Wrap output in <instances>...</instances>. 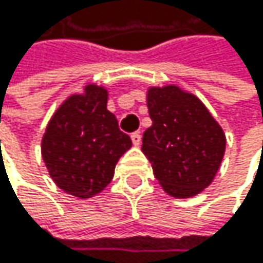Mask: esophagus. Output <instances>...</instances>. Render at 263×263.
I'll use <instances>...</instances> for the list:
<instances>
[{
  "mask_svg": "<svg viewBox=\"0 0 263 263\" xmlns=\"http://www.w3.org/2000/svg\"><path fill=\"white\" fill-rule=\"evenodd\" d=\"M130 140H133V145L134 146H139L140 142H142V137H140L139 133H134V134H130Z\"/></svg>",
  "mask_w": 263,
  "mask_h": 263,
  "instance_id": "obj_1",
  "label": "esophagus"
}]
</instances>
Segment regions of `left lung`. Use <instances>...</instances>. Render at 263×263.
<instances>
[{
  "mask_svg": "<svg viewBox=\"0 0 263 263\" xmlns=\"http://www.w3.org/2000/svg\"><path fill=\"white\" fill-rule=\"evenodd\" d=\"M153 121L142 151L167 194L193 197L213 181L226 151V136L208 108L175 85L151 86L146 93Z\"/></svg>",
  "mask_w": 263,
  "mask_h": 263,
  "instance_id": "8db88e82",
  "label": "left lung"
}]
</instances>
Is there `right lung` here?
Instances as JSON below:
<instances>
[{
	"mask_svg": "<svg viewBox=\"0 0 263 263\" xmlns=\"http://www.w3.org/2000/svg\"><path fill=\"white\" fill-rule=\"evenodd\" d=\"M104 86L86 85L69 96L48 121L41 151L50 177L79 199L99 194L112 181L118 159L133 146L107 110Z\"/></svg>",
	"mask_w": 263,
	"mask_h": 263,
	"instance_id": "add662e5",
	"label": "right lung"
}]
</instances>
